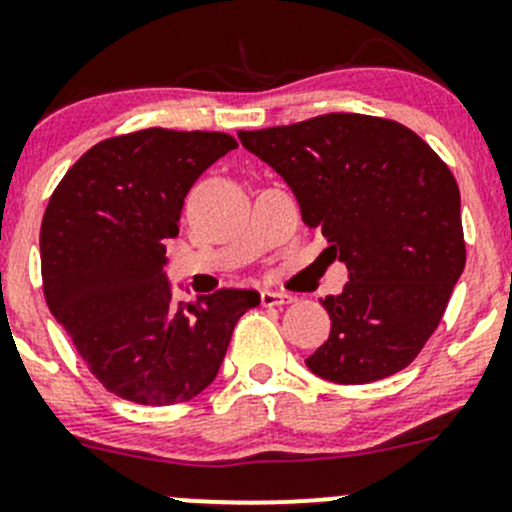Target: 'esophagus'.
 I'll return each instance as SVG.
<instances>
[{"instance_id": "esophagus-1", "label": "esophagus", "mask_w": 512, "mask_h": 512, "mask_svg": "<svg viewBox=\"0 0 512 512\" xmlns=\"http://www.w3.org/2000/svg\"><path fill=\"white\" fill-rule=\"evenodd\" d=\"M292 294L287 292H275V289H262L260 292V302L262 307H277V304H289L292 302Z\"/></svg>"}]
</instances>
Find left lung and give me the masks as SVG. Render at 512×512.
Here are the masks:
<instances>
[{"label": "left lung", "instance_id": "8db88e82", "mask_svg": "<svg viewBox=\"0 0 512 512\" xmlns=\"http://www.w3.org/2000/svg\"><path fill=\"white\" fill-rule=\"evenodd\" d=\"M237 138L285 178L304 223L322 230L349 270L342 294L322 299L332 332L309 371L369 384L406 369L466 267L461 193L448 165L411 128L364 113Z\"/></svg>", "mask_w": 512, "mask_h": 512}]
</instances>
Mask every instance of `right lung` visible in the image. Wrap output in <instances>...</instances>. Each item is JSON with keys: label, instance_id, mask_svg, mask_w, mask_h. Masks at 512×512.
Wrapping results in <instances>:
<instances>
[{"label": "right lung", "instance_id": "1", "mask_svg": "<svg viewBox=\"0 0 512 512\" xmlns=\"http://www.w3.org/2000/svg\"><path fill=\"white\" fill-rule=\"evenodd\" d=\"M237 141L218 131L146 128L76 160L41 220V280L56 322L111 394L183 404L213 384L255 289L173 302L163 267L195 180Z\"/></svg>", "mask_w": 512, "mask_h": 512}]
</instances>
